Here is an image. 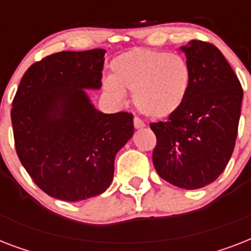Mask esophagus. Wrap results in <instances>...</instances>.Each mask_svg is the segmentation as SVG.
Instances as JSON below:
<instances>
[{
    "label": "esophagus",
    "mask_w": 251,
    "mask_h": 251,
    "mask_svg": "<svg viewBox=\"0 0 251 251\" xmlns=\"http://www.w3.org/2000/svg\"><path fill=\"white\" fill-rule=\"evenodd\" d=\"M145 126V122L142 121V120H139L138 117L134 118V127H135V129H143Z\"/></svg>",
    "instance_id": "obj_1"
}]
</instances>
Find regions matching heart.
Returning a JSON list of instances; mask_svg holds the SVG:
<instances>
[{"mask_svg":"<svg viewBox=\"0 0 251 251\" xmlns=\"http://www.w3.org/2000/svg\"><path fill=\"white\" fill-rule=\"evenodd\" d=\"M191 86V69L186 58L176 53L135 48L110 62V76L102 90L114 102L125 101L131 92L142 114L160 120L176 113L186 100Z\"/></svg>","mask_w":251,"mask_h":251,"instance_id":"1","label":"heart"}]
</instances>
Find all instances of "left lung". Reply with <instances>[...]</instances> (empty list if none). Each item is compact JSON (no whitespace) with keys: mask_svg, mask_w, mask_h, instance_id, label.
<instances>
[{"mask_svg":"<svg viewBox=\"0 0 251 251\" xmlns=\"http://www.w3.org/2000/svg\"><path fill=\"white\" fill-rule=\"evenodd\" d=\"M179 49L190 65L191 86L176 113L150 125L157 138L152 161L167 182L195 190L214 182L233 153L244 92L215 45L191 40Z\"/></svg>","mask_w":251,"mask_h":251,"instance_id":"8db88e82","label":"left lung"}]
</instances>
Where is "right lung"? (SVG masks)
Here are the masks:
<instances>
[{"label": "right lung", "instance_id": "right-lung-1", "mask_svg": "<svg viewBox=\"0 0 251 251\" xmlns=\"http://www.w3.org/2000/svg\"><path fill=\"white\" fill-rule=\"evenodd\" d=\"M104 49L54 53L25 73L11 124L19 160L53 198L76 202L113 181L114 157L133 137V114H106L86 90L101 88Z\"/></svg>", "mask_w": 251, "mask_h": 251}]
</instances>
